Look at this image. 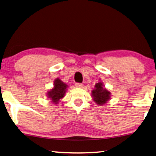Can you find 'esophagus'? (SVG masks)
Masks as SVG:
<instances>
[{
	"label": "esophagus",
	"instance_id": "34e87169",
	"mask_svg": "<svg viewBox=\"0 0 156 156\" xmlns=\"http://www.w3.org/2000/svg\"><path fill=\"white\" fill-rule=\"evenodd\" d=\"M76 87L78 88H82L83 87V84L81 83H76Z\"/></svg>",
	"mask_w": 156,
	"mask_h": 156
}]
</instances>
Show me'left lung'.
<instances>
[{
    "label": "left lung",
    "instance_id": "left-lung-1",
    "mask_svg": "<svg viewBox=\"0 0 156 156\" xmlns=\"http://www.w3.org/2000/svg\"><path fill=\"white\" fill-rule=\"evenodd\" d=\"M111 92L105 87L101 80L95 84L94 89L91 91V96L95 103L98 106L107 104L111 99Z\"/></svg>",
    "mask_w": 156,
    "mask_h": 156
}]
</instances>
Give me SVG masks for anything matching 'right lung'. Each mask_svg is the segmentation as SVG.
Masks as SVG:
<instances>
[{
  "instance_id": "obj_1",
  "label": "right lung",
  "mask_w": 156,
  "mask_h": 156,
  "mask_svg": "<svg viewBox=\"0 0 156 156\" xmlns=\"http://www.w3.org/2000/svg\"><path fill=\"white\" fill-rule=\"evenodd\" d=\"M67 87V84L57 78L54 82V87L47 92V96L51 100V102H53V104L57 105L58 104L60 100L65 96Z\"/></svg>"
}]
</instances>
